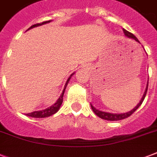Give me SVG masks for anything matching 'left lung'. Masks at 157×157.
<instances>
[{"label": "left lung", "mask_w": 157, "mask_h": 157, "mask_svg": "<svg viewBox=\"0 0 157 157\" xmlns=\"http://www.w3.org/2000/svg\"><path fill=\"white\" fill-rule=\"evenodd\" d=\"M123 32H124V34L125 36H127L128 38H131V39H134L135 41L137 42H139V40H138V38L135 36L134 35H133L131 33H129L128 31H126L125 29H123ZM147 87H148V81H147V87H146V90L144 91V94L143 97H142L141 100L139 101V103L135 106V107L133 108L132 110H130L129 112H124V113H112V112H103V111H100V110L98 109H96L95 107H94L93 105L90 103V106H91V108L92 110L94 111V112L95 113L98 117H100L103 120H107V121H120V120H123V119H125L127 117H129V116H131L133 113H134L135 111H136L138 108H139L141 104L143 103L144 102V98L146 97V94H147Z\"/></svg>", "instance_id": "1"}]
</instances>
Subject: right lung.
<instances>
[{
	"label": "right lung",
	"mask_w": 157,
	"mask_h": 157,
	"mask_svg": "<svg viewBox=\"0 0 157 157\" xmlns=\"http://www.w3.org/2000/svg\"><path fill=\"white\" fill-rule=\"evenodd\" d=\"M52 20H49V21H45V22H43L41 23H36V24H34V25L31 26L30 28H28V30H30L32 28H36V27H39V26L44 25L45 23H50ZM27 30V31H28ZM74 73L73 72L72 74H71V76H69L68 79H67V81L66 84H65V86H64L63 90L62 92L61 95L58 98V100L56 101V103H54L52 106H50V107H47V108H45L44 110H40V111H35V112H30V113H27L26 116H28V117H35V118H44V117H50V116H52V115L55 114L59 110L60 107H61L62 103H63V94L64 92H65V90H66V87L67 86V84H68L69 81H70V79L71 78V76H73Z\"/></svg>",
	"instance_id": "right-lung-1"
}]
</instances>
